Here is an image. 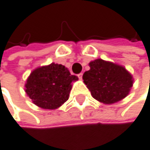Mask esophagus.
Instances as JSON below:
<instances>
[{
  "instance_id": "obj_1",
  "label": "esophagus",
  "mask_w": 150,
  "mask_h": 150,
  "mask_svg": "<svg viewBox=\"0 0 150 150\" xmlns=\"http://www.w3.org/2000/svg\"><path fill=\"white\" fill-rule=\"evenodd\" d=\"M78 78L81 79V80L83 79V73H80V74H78Z\"/></svg>"
}]
</instances>
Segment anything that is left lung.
<instances>
[{
  "label": "left lung",
  "mask_w": 150,
  "mask_h": 150,
  "mask_svg": "<svg viewBox=\"0 0 150 150\" xmlns=\"http://www.w3.org/2000/svg\"><path fill=\"white\" fill-rule=\"evenodd\" d=\"M89 67L83 79L95 100L112 104L129 94L133 78L125 67L100 58L90 62Z\"/></svg>",
  "instance_id": "left-lung-1"
}]
</instances>
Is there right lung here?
Listing matches in <instances>:
<instances>
[{
	"label": "right lung",
	"mask_w": 150,
	"mask_h": 150,
	"mask_svg": "<svg viewBox=\"0 0 150 150\" xmlns=\"http://www.w3.org/2000/svg\"><path fill=\"white\" fill-rule=\"evenodd\" d=\"M78 80L62 65L52 63L31 72L25 84V92L37 106L55 110L66 103L72 89V83Z\"/></svg>",
	"instance_id": "right-lung-1"
}]
</instances>
